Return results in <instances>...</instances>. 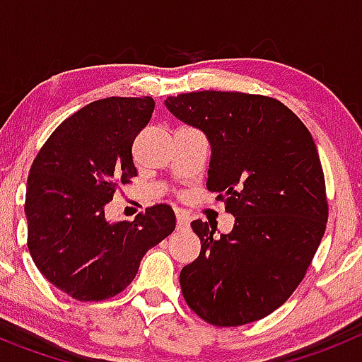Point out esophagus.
Instances as JSON below:
<instances>
[{"label":"esophagus","instance_id":"1","mask_svg":"<svg viewBox=\"0 0 362 362\" xmlns=\"http://www.w3.org/2000/svg\"><path fill=\"white\" fill-rule=\"evenodd\" d=\"M175 219H177V228H187L188 226V214L183 212V210H179L175 214Z\"/></svg>","mask_w":362,"mask_h":362}]
</instances>
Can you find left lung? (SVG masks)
<instances>
[{
	"instance_id": "obj_1",
	"label": "left lung",
	"mask_w": 362,
	"mask_h": 362,
	"mask_svg": "<svg viewBox=\"0 0 362 362\" xmlns=\"http://www.w3.org/2000/svg\"><path fill=\"white\" fill-rule=\"evenodd\" d=\"M165 103L209 136L206 188L235 217L221 238L192 221L201 252L179 276L185 300L214 326L259 321L296 292L325 235L328 199L312 134L268 95L201 90Z\"/></svg>"
}]
</instances>
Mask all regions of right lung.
<instances>
[{
	"mask_svg": "<svg viewBox=\"0 0 362 362\" xmlns=\"http://www.w3.org/2000/svg\"><path fill=\"white\" fill-rule=\"evenodd\" d=\"M153 107L150 95L86 105L50 134L32 163L28 252L47 281L74 299L90 303L123 292L143 255L174 232L168 204H153L134 221L105 219L117 187L137 175L132 145Z\"/></svg>",
	"mask_w": 362,
	"mask_h": 362,
	"instance_id": "1",
	"label": "right lung"
}]
</instances>
